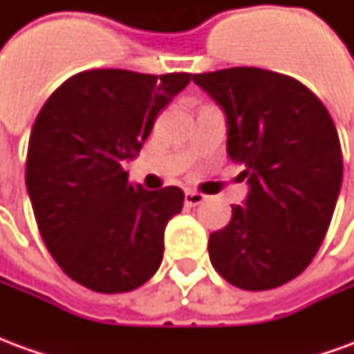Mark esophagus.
<instances>
[{
	"instance_id": "34e87169",
	"label": "esophagus",
	"mask_w": 354,
	"mask_h": 354,
	"mask_svg": "<svg viewBox=\"0 0 354 354\" xmlns=\"http://www.w3.org/2000/svg\"><path fill=\"white\" fill-rule=\"evenodd\" d=\"M205 201H207V195H203L201 192H193V189L185 192V205L187 207H197V205L205 203Z\"/></svg>"
}]
</instances>
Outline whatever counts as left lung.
I'll return each mask as SVG.
<instances>
[{"instance_id":"left-lung-1","label":"left lung","mask_w":354,"mask_h":354,"mask_svg":"<svg viewBox=\"0 0 354 354\" xmlns=\"http://www.w3.org/2000/svg\"><path fill=\"white\" fill-rule=\"evenodd\" d=\"M227 115V153L250 192L231 222L210 233L208 256L243 290L286 284L311 263L332 222L343 178L335 124L319 96L260 68L195 73Z\"/></svg>"}]
</instances>
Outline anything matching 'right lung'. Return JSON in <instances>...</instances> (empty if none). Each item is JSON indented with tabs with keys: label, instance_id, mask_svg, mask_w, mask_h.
<instances>
[{
	"label": "right lung",
	"instance_id": "obj_1",
	"mask_svg": "<svg viewBox=\"0 0 354 354\" xmlns=\"http://www.w3.org/2000/svg\"><path fill=\"white\" fill-rule=\"evenodd\" d=\"M192 73L87 70L35 117L26 187L43 243L72 281L100 294L138 288L159 269L165 227L184 192L132 185L123 161L140 153L157 113Z\"/></svg>",
	"mask_w": 354,
	"mask_h": 354
}]
</instances>
